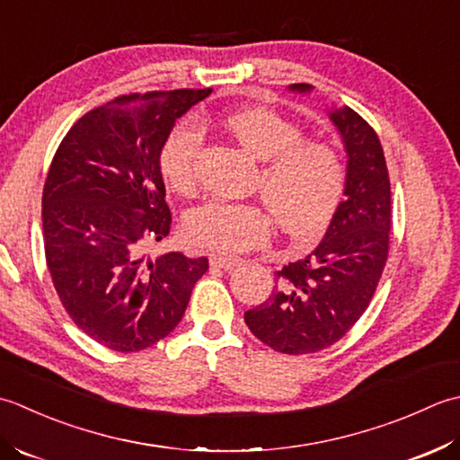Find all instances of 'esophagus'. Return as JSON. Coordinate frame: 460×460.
I'll list each match as a JSON object with an SVG mask.
<instances>
[{
	"label": "esophagus",
	"instance_id": "34e87169",
	"mask_svg": "<svg viewBox=\"0 0 460 460\" xmlns=\"http://www.w3.org/2000/svg\"><path fill=\"white\" fill-rule=\"evenodd\" d=\"M242 264L240 258H232V256H210V266L214 268H222V270H234L236 266Z\"/></svg>",
	"mask_w": 460,
	"mask_h": 460
}]
</instances>
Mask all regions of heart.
<instances>
[{"label": "heart", "instance_id": "1", "mask_svg": "<svg viewBox=\"0 0 460 460\" xmlns=\"http://www.w3.org/2000/svg\"><path fill=\"white\" fill-rule=\"evenodd\" d=\"M222 125L242 148L261 161L254 190L279 226L296 238L320 234L337 212L348 182L341 155L323 140L304 138V128L268 107H248L224 115ZM202 135L192 120L178 123L161 151L164 181L176 192L196 186ZM271 220L261 204L210 200L186 218L194 246L217 254H242L261 246Z\"/></svg>", "mask_w": 460, "mask_h": 460}]
</instances>
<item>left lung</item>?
<instances>
[{
    "label": "left lung",
    "instance_id": "8db88e82",
    "mask_svg": "<svg viewBox=\"0 0 460 460\" xmlns=\"http://www.w3.org/2000/svg\"><path fill=\"white\" fill-rule=\"evenodd\" d=\"M294 91L314 87L296 83ZM348 151L345 200L312 254L278 271V286L243 320L261 343L305 355L330 348L358 323L389 256L391 182L373 127L345 107L332 112Z\"/></svg>",
    "mask_w": 460,
    "mask_h": 460
}]
</instances>
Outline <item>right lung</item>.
I'll list each match as a JSON object with an SVG mask.
<instances>
[{
  "label": "right lung",
  "instance_id": "add662e5",
  "mask_svg": "<svg viewBox=\"0 0 460 460\" xmlns=\"http://www.w3.org/2000/svg\"><path fill=\"white\" fill-rule=\"evenodd\" d=\"M212 89L130 93L89 111L63 137L43 186L47 268L73 323L102 348H151L182 320L206 258H146L168 236L161 151Z\"/></svg>",
  "mask_w": 460,
  "mask_h": 460
}]
</instances>
